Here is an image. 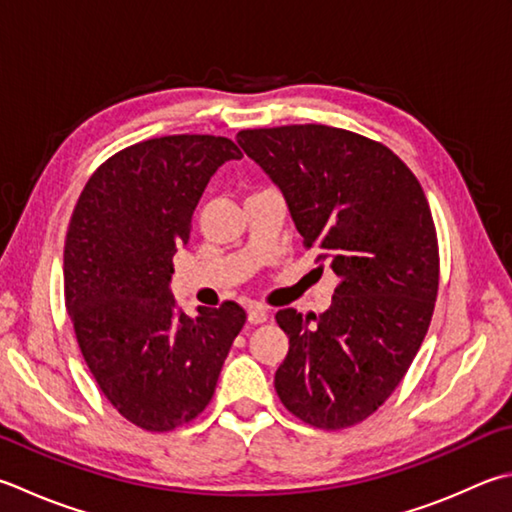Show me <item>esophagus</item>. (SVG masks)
Here are the masks:
<instances>
[{"label":"esophagus","instance_id":"34e87169","mask_svg":"<svg viewBox=\"0 0 512 512\" xmlns=\"http://www.w3.org/2000/svg\"><path fill=\"white\" fill-rule=\"evenodd\" d=\"M267 310L265 307H260V305H252L247 310V321L252 323V325H260V323H265L267 321Z\"/></svg>","mask_w":512,"mask_h":512}]
</instances>
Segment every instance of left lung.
I'll return each mask as SVG.
<instances>
[{
	"label": "left lung",
	"mask_w": 512,
	"mask_h": 512,
	"mask_svg": "<svg viewBox=\"0 0 512 512\" xmlns=\"http://www.w3.org/2000/svg\"><path fill=\"white\" fill-rule=\"evenodd\" d=\"M236 138L283 191L303 245L339 278L321 316L276 314L289 336L278 397L314 428L356 426L406 376L435 312L439 247L426 194L399 156L359 133L289 124Z\"/></svg>",
	"instance_id": "8db88e82"
}]
</instances>
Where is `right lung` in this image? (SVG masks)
Instances as JSON below:
<instances>
[{
    "instance_id": "obj_1",
    "label": "right lung",
    "mask_w": 512,
    "mask_h": 512,
    "mask_svg": "<svg viewBox=\"0 0 512 512\" xmlns=\"http://www.w3.org/2000/svg\"><path fill=\"white\" fill-rule=\"evenodd\" d=\"M243 153L220 136H165L115 153L86 182L64 243V301L104 397L124 419L169 432L214 397L245 310L189 316L169 283L209 178Z\"/></svg>"
}]
</instances>
